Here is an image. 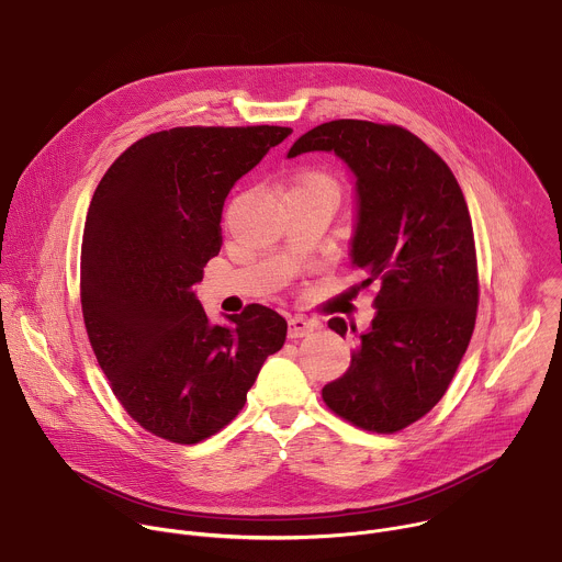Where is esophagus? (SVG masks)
<instances>
[{"label":"esophagus","mask_w":562,"mask_h":562,"mask_svg":"<svg viewBox=\"0 0 562 562\" xmlns=\"http://www.w3.org/2000/svg\"><path fill=\"white\" fill-rule=\"evenodd\" d=\"M313 331H315V323H311V319L302 315H293L289 319V338H304V336H311Z\"/></svg>","instance_id":"1"}]
</instances>
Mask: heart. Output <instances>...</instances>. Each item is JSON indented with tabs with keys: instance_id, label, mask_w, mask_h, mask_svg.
<instances>
[{
	"instance_id": "obj_1",
	"label": "heart",
	"mask_w": 562,
	"mask_h": 562,
	"mask_svg": "<svg viewBox=\"0 0 562 562\" xmlns=\"http://www.w3.org/2000/svg\"><path fill=\"white\" fill-rule=\"evenodd\" d=\"M302 182H329V180L323 178V176H308V178H304Z\"/></svg>"
}]
</instances>
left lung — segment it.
I'll return each mask as SVG.
<instances>
[{
  "label": "left lung",
  "instance_id": "obj_1",
  "mask_svg": "<svg viewBox=\"0 0 562 562\" xmlns=\"http://www.w3.org/2000/svg\"><path fill=\"white\" fill-rule=\"evenodd\" d=\"M311 150H334L351 169V262L367 271L362 284H380L371 327L323 397L351 425L393 434L438 405L469 347L477 308L469 209L445 159L403 126L334 120L297 137L286 157ZM329 327L347 334L342 317Z\"/></svg>",
  "mask_w": 562,
  "mask_h": 562
}]
</instances>
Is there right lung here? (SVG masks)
<instances>
[{
	"label": "right lung",
	"instance_id": "obj_1",
	"mask_svg": "<svg viewBox=\"0 0 562 562\" xmlns=\"http://www.w3.org/2000/svg\"><path fill=\"white\" fill-rule=\"evenodd\" d=\"M286 126H178L131 144L98 184L82 237V313L95 358L146 431L195 445L247 403L286 319L249 304L211 325L193 286L222 247L233 184Z\"/></svg>",
	"mask_w": 562,
	"mask_h": 562
}]
</instances>
